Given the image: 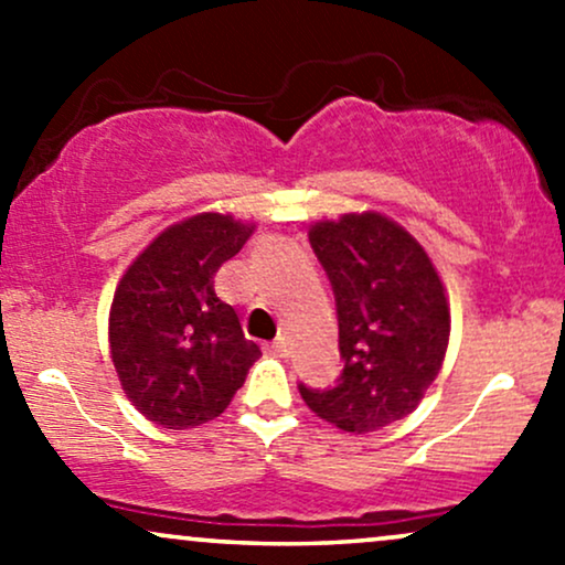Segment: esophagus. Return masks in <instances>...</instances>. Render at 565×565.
I'll return each mask as SVG.
<instances>
[{
  "label": "esophagus",
  "mask_w": 565,
  "mask_h": 565,
  "mask_svg": "<svg viewBox=\"0 0 565 565\" xmlns=\"http://www.w3.org/2000/svg\"><path fill=\"white\" fill-rule=\"evenodd\" d=\"M268 350H270V353H276V355H287L289 345H287V340H284V337H278V340Z\"/></svg>",
  "instance_id": "obj_1"
}]
</instances>
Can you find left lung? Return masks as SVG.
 <instances>
[{
	"label": "left lung",
	"instance_id": "8db88e82",
	"mask_svg": "<svg viewBox=\"0 0 565 565\" xmlns=\"http://www.w3.org/2000/svg\"><path fill=\"white\" fill-rule=\"evenodd\" d=\"M308 236L334 289L345 369L332 391L300 385V395L340 430H382L419 406L444 366L446 287L425 246L382 212L319 220Z\"/></svg>",
	"mask_w": 565,
	"mask_h": 565
}]
</instances>
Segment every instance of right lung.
<instances>
[{"instance_id": "obj_1", "label": "right lung", "mask_w": 565, "mask_h": 565, "mask_svg": "<svg viewBox=\"0 0 565 565\" xmlns=\"http://www.w3.org/2000/svg\"><path fill=\"white\" fill-rule=\"evenodd\" d=\"M252 231L231 212H199L161 231L116 284L111 361L121 391L153 425L188 430L220 417L263 355L215 295L220 265Z\"/></svg>"}]
</instances>
